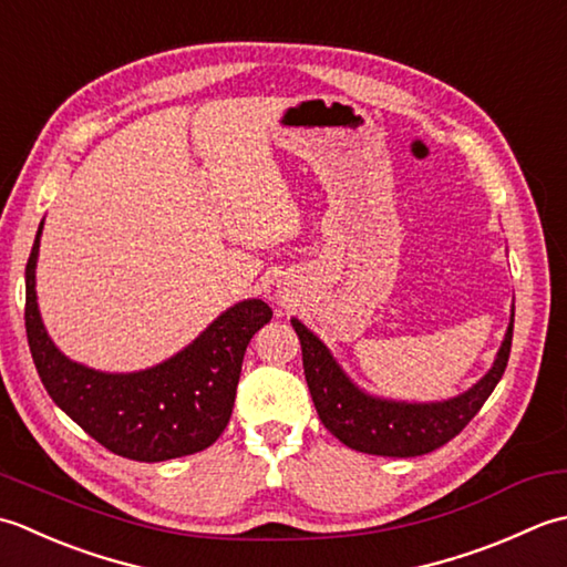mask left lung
I'll list each match as a JSON object with an SVG mask.
<instances>
[{"instance_id":"left-lung-1","label":"left lung","mask_w":567,"mask_h":567,"mask_svg":"<svg viewBox=\"0 0 567 567\" xmlns=\"http://www.w3.org/2000/svg\"><path fill=\"white\" fill-rule=\"evenodd\" d=\"M291 326L303 350V372L322 425L340 443L360 453L415 457L453 441L499 384L512 352L514 308L489 372L467 391L445 401H394L369 394L354 384L313 330L298 318H291Z\"/></svg>"}]
</instances>
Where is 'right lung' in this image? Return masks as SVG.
Masks as SVG:
<instances>
[{"label":"right lung","instance_id":"obj_1","mask_svg":"<svg viewBox=\"0 0 567 567\" xmlns=\"http://www.w3.org/2000/svg\"><path fill=\"white\" fill-rule=\"evenodd\" d=\"M43 223L27 264V338L33 364L55 406L114 455L164 462L210 447L233 415L237 381L254 332L271 320L261 298L219 313L168 360L138 372H100L55 348L37 300Z\"/></svg>","mask_w":567,"mask_h":567}]
</instances>
